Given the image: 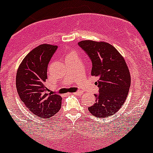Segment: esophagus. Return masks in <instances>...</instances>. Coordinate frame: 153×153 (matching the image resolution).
<instances>
[{"label": "esophagus", "instance_id": "obj_1", "mask_svg": "<svg viewBox=\"0 0 153 153\" xmlns=\"http://www.w3.org/2000/svg\"><path fill=\"white\" fill-rule=\"evenodd\" d=\"M82 94V92H80V91H77V92H75L73 93V95H76V96H79V95H81Z\"/></svg>", "mask_w": 153, "mask_h": 153}]
</instances>
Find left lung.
<instances>
[{
    "label": "left lung",
    "mask_w": 153,
    "mask_h": 153,
    "mask_svg": "<svg viewBox=\"0 0 153 153\" xmlns=\"http://www.w3.org/2000/svg\"><path fill=\"white\" fill-rule=\"evenodd\" d=\"M78 45L92 61L91 75L99 77L96 82L99 94H95L96 103L89 108V112L97 117H110L127 99L131 86L128 67L122 55L108 43L86 40Z\"/></svg>",
    "instance_id": "obj_1"
}]
</instances>
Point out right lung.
<instances>
[{
	"mask_svg": "<svg viewBox=\"0 0 153 153\" xmlns=\"http://www.w3.org/2000/svg\"><path fill=\"white\" fill-rule=\"evenodd\" d=\"M57 46L43 44L30 51L18 68L16 86L18 95L29 112L49 118L59 111L61 97L45 87L48 64Z\"/></svg>",
	"mask_w": 153,
	"mask_h": 153,
	"instance_id": "obj_1",
	"label": "right lung"
}]
</instances>
